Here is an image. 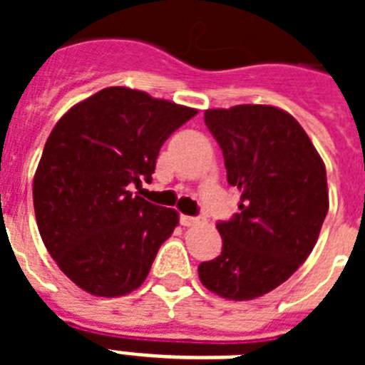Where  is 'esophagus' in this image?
<instances>
[{
  "label": "esophagus",
  "instance_id": "esophagus-1",
  "mask_svg": "<svg viewBox=\"0 0 365 365\" xmlns=\"http://www.w3.org/2000/svg\"><path fill=\"white\" fill-rule=\"evenodd\" d=\"M201 222H205V219L192 217V215H180V225L182 227H195V225H201Z\"/></svg>",
  "mask_w": 365,
  "mask_h": 365
}]
</instances>
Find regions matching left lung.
I'll use <instances>...</instances> for the list:
<instances>
[{
    "instance_id": "1",
    "label": "left lung",
    "mask_w": 365,
    "mask_h": 365,
    "mask_svg": "<svg viewBox=\"0 0 365 365\" xmlns=\"http://www.w3.org/2000/svg\"><path fill=\"white\" fill-rule=\"evenodd\" d=\"M240 214L217 222L222 250L199 265L202 285L245 302L267 294L312 252L329 210L325 164L292 115L274 106L206 109Z\"/></svg>"
}]
</instances>
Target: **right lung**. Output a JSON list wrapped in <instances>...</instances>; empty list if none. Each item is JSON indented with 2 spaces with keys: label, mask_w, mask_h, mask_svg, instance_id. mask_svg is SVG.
I'll return each instance as SVG.
<instances>
[{
  "label": "right lung",
  "mask_w": 365,
  "mask_h": 365,
  "mask_svg": "<svg viewBox=\"0 0 365 365\" xmlns=\"http://www.w3.org/2000/svg\"><path fill=\"white\" fill-rule=\"evenodd\" d=\"M195 115L115 86L56 122L34 173V214L45 248L82 291L117 298L148 278L179 214L133 195L130 185L151 180L160 146Z\"/></svg>",
  "instance_id": "add662e5"
}]
</instances>
